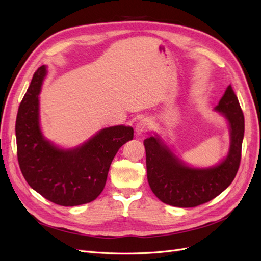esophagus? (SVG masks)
<instances>
[{"label": "esophagus", "mask_w": 261, "mask_h": 261, "mask_svg": "<svg viewBox=\"0 0 261 261\" xmlns=\"http://www.w3.org/2000/svg\"><path fill=\"white\" fill-rule=\"evenodd\" d=\"M152 128V121L150 119H142L136 125V132L138 136H142L143 133L148 132Z\"/></svg>", "instance_id": "1"}]
</instances>
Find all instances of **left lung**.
I'll return each mask as SVG.
<instances>
[{
  "label": "left lung",
  "mask_w": 261,
  "mask_h": 261,
  "mask_svg": "<svg viewBox=\"0 0 261 261\" xmlns=\"http://www.w3.org/2000/svg\"><path fill=\"white\" fill-rule=\"evenodd\" d=\"M214 110L225 118L230 135L228 153L215 166L188 165L158 133L143 141L148 182L162 202L181 208L197 207L219 196L234 179L240 165L245 119L231 86L226 89Z\"/></svg>",
  "instance_id": "8db88e82"
}]
</instances>
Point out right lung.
I'll use <instances>...</instances> for the list:
<instances>
[{
  "label": "right lung",
  "mask_w": 261,
  "mask_h": 261,
  "mask_svg": "<svg viewBox=\"0 0 261 261\" xmlns=\"http://www.w3.org/2000/svg\"><path fill=\"white\" fill-rule=\"evenodd\" d=\"M46 75V65L36 70L17 111L15 136L22 174L33 190L54 203L73 207L91 202L105 188L118 150L132 140L133 128L108 126L73 148L48 140L40 123V93Z\"/></svg>",
  "instance_id": "obj_1"
}]
</instances>
